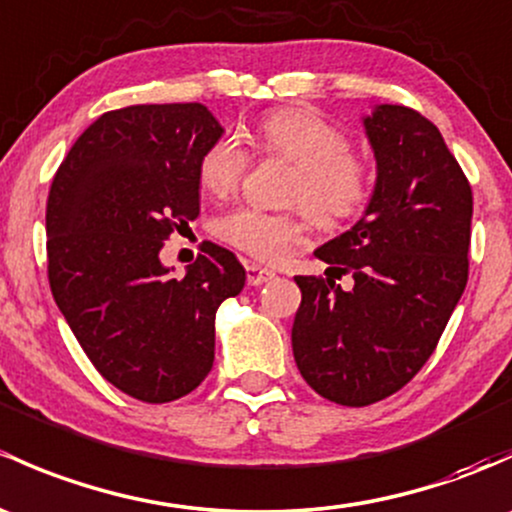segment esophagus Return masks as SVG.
<instances>
[{
  "label": "esophagus",
  "mask_w": 512,
  "mask_h": 512,
  "mask_svg": "<svg viewBox=\"0 0 512 512\" xmlns=\"http://www.w3.org/2000/svg\"><path fill=\"white\" fill-rule=\"evenodd\" d=\"M245 272H247V284H252V287H260V284L274 279L272 270H267V267H262V265H255V262L245 265Z\"/></svg>",
  "instance_id": "34e87169"
}]
</instances>
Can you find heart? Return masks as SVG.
I'll use <instances>...</instances> for the list:
<instances>
[{
  "mask_svg": "<svg viewBox=\"0 0 512 512\" xmlns=\"http://www.w3.org/2000/svg\"><path fill=\"white\" fill-rule=\"evenodd\" d=\"M252 142L267 154L292 161L299 169L292 201L301 203L324 225L353 218L368 203L370 171L351 154L346 134L319 112L284 107L267 112L252 132ZM247 171V152L238 137L215 139L198 164V179L213 196L233 193ZM309 228L306 213H265L235 208L215 225L228 245L257 260L279 262L292 255Z\"/></svg>",
  "mask_w": 512,
  "mask_h": 512,
  "instance_id": "heart-1",
  "label": "heart"
}]
</instances>
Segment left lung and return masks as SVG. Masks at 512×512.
I'll use <instances>...</instances> for the list:
<instances>
[{"label": "left lung", "mask_w": 512, "mask_h": 512, "mask_svg": "<svg viewBox=\"0 0 512 512\" xmlns=\"http://www.w3.org/2000/svg\"><path fill=\"white\" fill-rule=\"evenodd\" d=\"M375 186L353 228L314 252L353 289L294 277L301 306L292 351L301 378L346 407L385 400L437 348L469 279L473 198L464 171L427 117L375 105L363 117Z\"/></svg>", "instance_id": "8db88e82"}]
</instances>
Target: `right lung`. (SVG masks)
<instances>
[{"label":"right lung","mask_w":512,"mask_h":512,"mask_svg":"<svg viewBox=\"0 0 512 512\" xmlns=\"http://www.w3.org/2000/svg\"><path fill=\"white\" fill-rule=\"evenodd\" d=\"M225 129L201 102L105 112L53 176L46 208L48 282L90 363L117 390L171 402L215 358V311L245 287L225 247L174 277L164 240L201 213L198 164Z\"/></svg>","instance_id":"1"}]
</instances>
